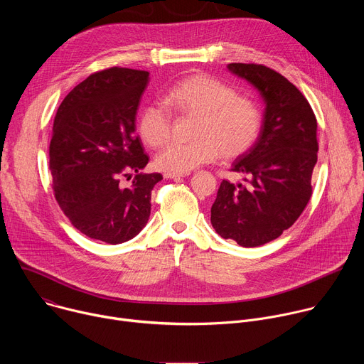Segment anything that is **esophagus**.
<instances>
[{"label": "esophagus", "mask_w": 364, "mask_h": 364, "mask_svg": "<svg viewBox=\"0 0 364 364\" xmlns=\"http://www.w3.org/2000/svg\"><path fill=\"white\" fill-rule=\"evenodd\" d=\"M186 176H188L187 173H184V174H177V173H164V178H171V180H174V178H181V177H186Z\"/></svg>", "instance_id": "esophagus-1"}]
</instances>
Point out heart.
Returning <instances> with one entry per match:
<instances>
[{"mask_svg": "<svg viewBox=\"0 0 364 364\" xmlns=\"http://www.w3.org/2000/svg\"><path fill=\"white\" fill-rule=\"evenodd\" d=\"M164 103L151 102L139 114L138 131L149 146H160L171 135L173 118L168 109L181 115H198L193 142H170L157 155L155 166L167 173L184 174L215 161L219 154L236 159L245 154L261 132L262 115L256 103L236 95L225 82L194 75L177 82L164 96Z\"/></svg>", "mask_w": 364, "mask_h": 364, "instance_id": "heart-1", "label": "heart"}]
</instances>
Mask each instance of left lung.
I'll list each match as a JSON object with an SVG mask.
<instances>
[{"instance_id":"1","label":"left lung","mask_w":364,"mask_h":364,"mask_svg":"<svg viewBox=\"0 0 364 364\" xmlns=\"http://www.w3.org/2000/svg\"><path fill=\"white\" fill-rule=\"evenodd\" d=\"M228 69L257 89L265 111L256 142L232 164L246 184L222 181L210 220L223 239L255 247L289 229L313 194L317 119L304 95L278 72L253 63Z\"/></svg>"}]
</instances>
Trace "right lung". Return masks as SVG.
<instances>
[{"label":"right lung","mask_w":364,"mask_h":364,"mask_svg":"<svg viewBox=\"0 0 364 364\" xmlns=\"http://www.w3.org/2000/svg\"><path fill=\"white\" fill-rule=\"evenodd\" d=\"M149 73L125 68L96 72L58 109L48 157L55 197L72 225L90 239L118 245L148 223L151 191L160 173L148 164L135 134L136 111ZM136 174L131 188L119 181Z\"/></svg>","instance_id":"right-lung-1"}]
</instances>
